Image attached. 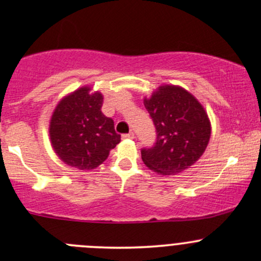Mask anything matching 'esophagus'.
<instances>
[{"instance_id": "34e87169", "label": "esophagus", "mask_w": 261, "mask_h": 261, "mask_svg": "<svg viewBox=\"0 0 261 261\" xmlns=\"http://www.w3.org/2000/svg\"><path fill=\"white\" fill-rule=\"evenodd\" d=\"M121 137L124 140H133L135 139V134L134 133H128V134H122Z\"/></svg>"}]
</instances>
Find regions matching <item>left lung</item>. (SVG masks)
I'll return each mask as SVG.
<instances>
[{
  "label": "left lung",
  "mask_w": 261,
  "mask_h": 261,
  "mask_svg": "<svg viewBox=\"0 0 261 261\" xmlns=\"http://www.w3.org/2000/svg\"><path fill=\"white\" fill-rule=\"evenodd\" d=\"M155 127V142L141 149L142 161L162 175H176L193 166L208 145L211 125L205 109L190 93L162 86L145 99Z\"/></svg>",
  "instance_id": "obj_1"
}]
</instances>
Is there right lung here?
I'll return each instance as SVG.
<instances>
[{
  "label": "right lung",
  "mask_w": 261,
  "mask_h": 261,
  "mask_svg": "<svg viewBox=\"0 0 261 261\" xmlns=\"http://www.w3.org/2000/svg\"><path fill=\"white\" fill-rule=\"evenodd\" d=\"M103 95L83 87L59 103L50 122V139L56 154L81 170L97 168L120 142L112 118L101 113Z\"/></svg>",
  "instance_id": "right-lung-1"
}]
</instances>
